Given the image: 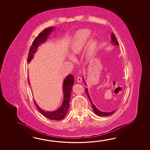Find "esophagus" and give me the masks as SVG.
Listing matches in <instances>:
<instances>
[{
    "label": "esophagus",
    "instance_id": "obj_1",
    "mask_svg": "<svg viewBox=\"0 0 150 150\" xmlns=\"http://www.w3.org/2000/svg\"><path fill=\"white\" fill-rule=\"evenodd\" d=\"M81 81H82V78H81V76L77 77V81L78 83H81Z\"/></svg>",
    "mask_w": 150,
    "mask_h": 150
}]
</instances>
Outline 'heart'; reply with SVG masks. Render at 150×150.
<instances>
[{
  "label": "heart",
  "mask_w": 150,
  "mask_h": 150,
  "mask_svg": "<svg viewBox=\"0 0 150 150\" xmlns=\"http://www.w3.org/2000/svg\"><path fill=\"white\" fill-rule=\"evenodd\" d=\"M89 33L90 32L89 30H85L79 31L77 33L74 42L71 45V52L73 55L79 54L84 47L89 36ZM95 51V46L94 45H92L87 50V55L88 57L91 56L94 54ZM70 58L72 60L74 59L73 57H72L71 56L70 57Z\"/></svg>",
  "instance_id": "obj_1"
}]
</instances>
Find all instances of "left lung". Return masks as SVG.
I'll use <instances>...</instances> for the list:
<instances>
[{
    "label": "left lung",
    "mask_w": 150,
    "mask_h": 150,
    "mask_svg": "<svg viewBox=\"0 0 150 150\" xmlns=\"http://www.w3.org/2000/svg\"><path fill=\"white\" fill-rule=\"evenodd\" d=\"M111 42H112V43L114 45H119L118 42H117V40H116V38L114 34H113V33L111 34ZM83 81H84L85 84L86 85L84 79H83ZM85 91H86L87 95V96L88 97L89 100H90V102H91V105H92V108H93V110H94V112L95 113L96 115H97L98 116H110L111 115H112L113 113L115 112L116 110L112 111V112H102V111H100V110H98L96 108L95 106V105L93 104L92 100H91V97L89 96V94H88L87 88L85 89Z\"/></svg>",
    "instance_id": "8db88e82"
}]
</instances>
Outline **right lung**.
Returning <instances> with one entry per match:
<instances>
[{
  "instance_id": "1",
  "label": "right lung",
  "mask_w": 150,
  "mask_h": 150,
  "mask_svg": "<svg viewBox=\"0 0 150 150\" xmlns=\"http://www.w3.org/2000/svg\"><path fill=\"white\" fill-rule=\"evenodd\" d=\"M54 29V27H51L48 28H46L42 32H41L36 38H35L29 50L28 59H27V61L28 63L32 61V59L33 58V56L34 55L35 53H36L37 52V49L40 44L45 42L47 39L49 35L50 34V33L52 32ZM28 81H29V79H28ZM74 77L72 75H69L68 76H66V78L64 79L63 87V93L64 95L63 102L61 107L59 108L57 110L53 111V112H48V111L46 112L44 110H42V109H41L38 106L34 100L35 104L36 105L38 110L40 113L45 117H46L47 118L52 120L59 121L63 119L66 115L69 110L71 89L74 85Z\"/></svg>"
}]
</instances>
